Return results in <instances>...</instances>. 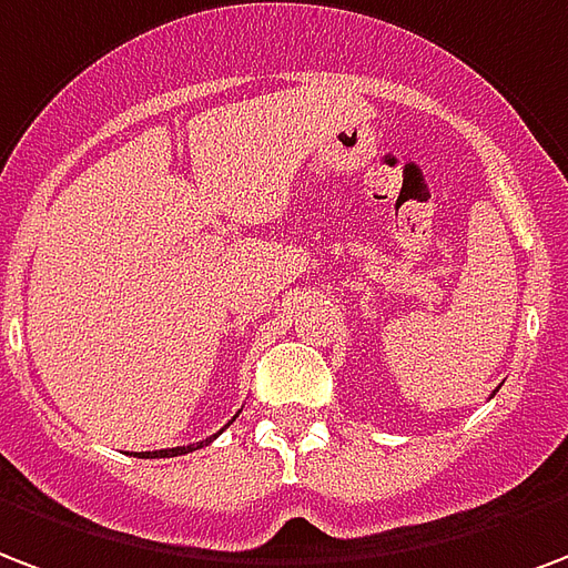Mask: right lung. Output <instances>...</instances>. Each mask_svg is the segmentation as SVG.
Returning <instances> with one entry per match:
<instances>
[{"label":"right lung","instance_id":"right-lung-1","mask_svg":"<svg viewBox=\"0 0 568 568\" xmlns=\"http://www.w3.org/2000/svg\"><path fill=\"white\" fill-rule=\"evenodd\" d=\"M232 423H235V419H232ZM220 432H223V428H220ZM220 432H216V435H220ZM216 435H211V438H205V440H199V444H190V447L154 449V453H145V456H154V458H172V456H184V453H193V449H199V447H207V444H211V440H214ZM136 456H142V453H136Z\"/></svg>","mask_w":568,"mask_h":568}]
</instances>
